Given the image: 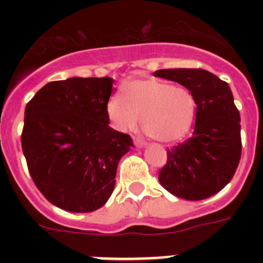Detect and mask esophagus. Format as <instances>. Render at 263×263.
Segmentation results:
<instances>
[{"instance_id":"34e87169","label":"esophagus","mask_w":263,"mask_h":263,"mask_svg":"<svg viewBox=\"0 0 263 263\" xmlns=\"http://www.w3.org/2000/svg\"><path fill=\"white\" fill-rule=\"evenodd\" d=\"M134 145H136L137 147H145L146 142H145V141H142V139L134 138Z\"/></svg>"}]
</instances>
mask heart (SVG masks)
Wrapping results in <instances>:
<instances>
[{
  "label": "heart",
  "instance_id": "1",
  "mask_svg": "<svg viewBox=\"0 0 263 263\" xmlns=\"http://www.w3.org/2000/svg\"><path fill=\"white\" fill-rule=\"evenodd\" d=\"M109 118L120 130L141 124L159 142H175L190 132L196 116V100L183 87L158 79H134L124 84V93L109 99Z\"/></svg>",
  "mask_w": 263,
  "mask_h": 263
}]
</instances>
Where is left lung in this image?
<instances>
[{
	"instance_id": "8db88e82",
	"label": "left lung",
	"mask_w": 263,
	"mask_h": 263,
	"mask_svg": "<svg viewBox=\"0 0 263 263\" xmlns=\"http://www.w3.org/2000/svg\"><path fill=\"white\" fill-rule=\"evenodd\" d=\"M154 76L176 81L196 100L192 137L167 152L159 183L185 200H203L231 182L241 158V120L228 83L195 68L159 69Z\"/></svg>"
}]
</instances>
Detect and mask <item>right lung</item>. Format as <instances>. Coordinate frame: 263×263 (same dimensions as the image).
Masks as SVG:
<instances>
[{
    "instance_id": "1",
    "label": "right lung",
    "mask_w": 263,
    "mask_h": 263,
    "mask_svg": "<svg viewBox=\"0 0 263 263\" xmlns=\"http://www.w3.org/2000/svg\"><path fill=\"white\" fill-rule=\"evenodd\" d=\"M113 81H51L25 109L21 139L30 175L50 203L68 212H93L108 201L118 162L134 146L109 126Z\"/></svg>"
}]
</instances>
